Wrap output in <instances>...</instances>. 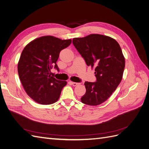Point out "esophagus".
Listing matches in <instances>:
<instances>
[{
  "label": "esophagus",
  "instance_id": "1",
  "mask_svg": "<svg viewBox=\"0 0 149 149\" xmlns=\"http://www.w3.org/2000/svg\"><path fill=\"white\" fill-rule=\"evenodd\" d=\"M70 83L71 84V85H73V86H76L78 85V83H75V82H70Z\"/></svg>",
  "mask_w": 149,
  "mask_h": 149
}]
</instances>
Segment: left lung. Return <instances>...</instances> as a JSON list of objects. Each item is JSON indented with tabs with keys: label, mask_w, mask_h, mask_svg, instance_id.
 <instances>
[{
	"label": "left lung",
	"mask_w": 149,
	"mask_h": 149,
	"mask_svg": "<svg viewBox=\"0 0 149 149\" xmlns=\"http://www.w3.org/2000/svg\"><path fill=\"white\" fill-rule=\"evenodd\" d=\"M73 43L86 65L95 68L96 81L84 83L86 91L81 101L89 106L100 105L111 96L123 78L125 58L120 47L114 38L100 34L74 38Z\"/></svg>",
	"instance_id": "8db88e82"
}]
</instances>
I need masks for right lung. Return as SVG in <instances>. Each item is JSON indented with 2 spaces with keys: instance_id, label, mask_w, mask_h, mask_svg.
<instances>
[{
  "instance_id": "add662e5",
  "label": "right lung",
  "mask_w": 149,
  "mask_h": 149,
  "mask_svg": "<svg viewBox=\"0 0 149 149\" xmlns=\"http://www.w3.org/2000/svg\"><path fill=\"white\" fill-rule=\"evenodd\" d=\"M71 43V39L43 36L33 40L23 49L18 73L25 92L35 102L48 105L58 100L67 82L53 78L51 69L54 66L59 70L56 61L60 53Z\"/></svg>"
}]
</instances>
